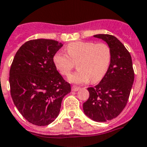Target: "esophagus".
<instances>
[{
	"instance_id": "esophagus-1",
	"label": "esophagus",
	"mask_w": 147,
	"mask_h": 147,
	"mask_svg": "<svg viewBox=\"0 0 147 147\" xmlns=\"http://www.w3.org/2000/svg\"><path fill=\"white\" fill-rule=\"evenodd\" d=\"M79 90H80V87H76V86H72V87H71V90L74 91V92H76V91Z\"/></svg>"
}]
</instances>
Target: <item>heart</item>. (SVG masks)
Returning a JSON list of instances; mask_svg holds the SVG:
<instances>
[{"label":"heart","mask_w":147,"mask_h":147,"mask_svg":"<svg viewBox=\"0 0 147 147\" xmlns=\"http://www.w3.org/2000/svg\"><path fill=\"white\" fill-rule=\"evenodd\" d=\"M68 55L57 52L53 57L56 69L62 76H68L77 63L78 70L69 76V81L84 84L90 80L96 83L103 78L111 60V49L106 43L77 41L66 47Z\"/></svg>","instance_id":"1"}]
</instances>
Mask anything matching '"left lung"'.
<instances>
[{
  "label": "left lung",
  "instance_id": "left-lung-1",
  "mask_svg": "<svg viewBox=\"0 0 147 147\" xmlns=\"http://www.w3.org/2000/svg\"><path fill=\"white\" fill-rule=\"evenodd\" d=\"M93 36L108 44L111 51V60L100 82L87 88L90 96L83 104V110L93 121L106 122L117 117L126 105L134 74L131 57L117 38L109 34Z\"/></svg>",
  "mask_w": 147,
  "mask_h": 147
}]
</instances>
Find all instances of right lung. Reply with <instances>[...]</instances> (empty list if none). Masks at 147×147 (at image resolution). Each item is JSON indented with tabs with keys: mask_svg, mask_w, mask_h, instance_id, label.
<instances>
[{
	"mask_svg": "<svg viewBox=\"0 0 147 147\" xmlns=\"http://www.w3.org/2000/svg\"><path fill=\"white\" fill-rule=\"evenodd\" d=\"M62 46L52 39L30 40L20 47L11 65V96L18 111L34 125L43 126L55 121L63 98L71 92L53 61Z\"/></svg>",
	"mask_w": 147,
	"mask_h": 147,
	"instance_id": "obj_1",
	"label": "right lung"
}]
</instances>
